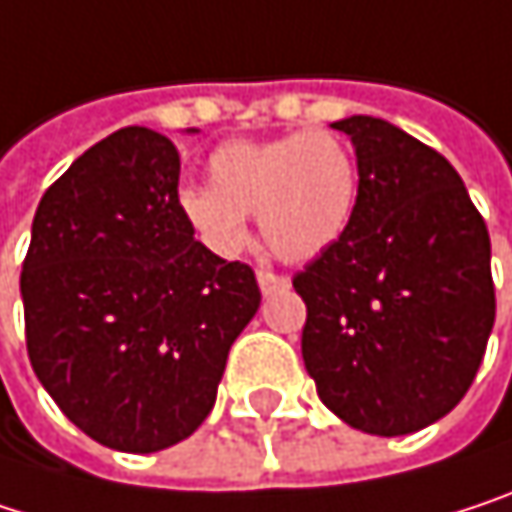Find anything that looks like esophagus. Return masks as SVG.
I'll return each mask as SVG.
<instances>
[{
  "label": "esophagus",
  "mask_w": 512,
  "mask_h": 512,
  "mask_svg": "<svg viewBox=\"0 0 512 512\" xmlns=\"http://www.w3.org/2000/svg\"><path fill=\"white\" fill-rule=\"evenodd\" d=\"M256 280H259V289H262V295H277V292H286V289H289V277H283V274H274L271 268H259Z\"/></svg>",
  "instance_id": "esophagus-1"
}]
</instances>
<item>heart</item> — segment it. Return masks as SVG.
Wrapping results in <instances>:
<instances>
[{"label": "heart", "instance_id": "b5f03b06", "mask_svg": "<svg viewBox=\"0 0 512 512\" xmlns=\"http://www.w3.org/2000/svg\"><path fill=\"white\" fill-rule=\"evenodd\" d=\"M211 187H184V223L217 253H238L259 211L268 247L289 259H316L349 229L358 196L352 148L331 130H289L271 139H232L208 157Z\"/></svg>", "mask_w": 512, "mask_h": 512}]
</instances>
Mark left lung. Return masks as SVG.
<instances>
[{
    "label": "left lung",
    "mask_w": 512,
    "mask_h": 512,
    "mask_svg": "<svg viewBox=\"0 0 512 512\" xmlns=\"http://www.w3.org/2000/svg\"><path fill=\"white\" fill-rule=\"evenodd\" d=\"M358 199L292 286L319 399L370 435H408L468 393L495 325L492 247L459 172L405 130L352 116Z\"/></svg>",
    "instance_id": "8db88e82"
}]
</instances>
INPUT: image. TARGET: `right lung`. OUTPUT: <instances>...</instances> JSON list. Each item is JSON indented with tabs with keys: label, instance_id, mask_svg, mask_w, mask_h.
<instances>
[{
	"label": "right lung",
	"instance_id": "add662e5",
	"mask_svg": "<svg viewBox=\"0 0 512 512\" xmlns=\"http://www.w3.org/2000/svg\"><path fill=\"white\" fill-rule=\"evenodd\" d=\"M178 148L122 128L47 187L20 292L26 349L65 417L104 447L154 453L196 432L262 292L193 238Z\"/></svg>",
	"mask_w": 512,
	"mask_h": 512
}]
</instances>
